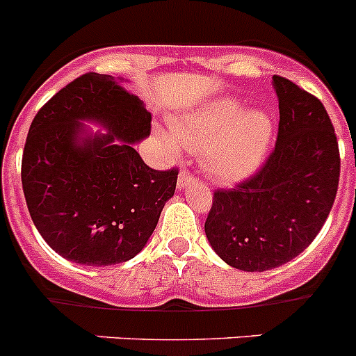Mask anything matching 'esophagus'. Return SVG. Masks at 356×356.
<instances>
[{"instance_id": "obj_1", "label": "esophagus", "mask_w": 356, "mask_h": 356, "mask_svg": "<svg viewBox=\"0 0 356 356\" xmlns=\"http://www.w3.org/2000/svg\"><path fill=\"white\" fill-rule=\"evenodd\" d=\"M194 181H197V178H195L194 175H192L191 171H188V169H181L180 171V175H178V187L180 188H184L185 185H188V184H194Z\"/></svg>"}]
</instances>
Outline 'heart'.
<instances>
[{
	"label": "heart",
	"mask_w": 356,
	"mask_h": 356,
	"mask_svg": "<svg viewBox=\"0 0 356 356\" xmlns=\"http://www.w3.org/2000/svg\"><path fill=\"white\" fill-rule=\"evenodd\" d=\"M172 132L188 149H204V168L220 181L249 176L265 159L273 122L265 111H247L234 99L210 102L187 118L175 120Z\"/></svg>",
	"instance_id": "heart-1"
}]
</instances>
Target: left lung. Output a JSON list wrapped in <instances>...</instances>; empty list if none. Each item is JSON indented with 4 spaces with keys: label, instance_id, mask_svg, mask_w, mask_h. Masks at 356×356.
Instances as JSON below:
<instances>
[{
    "label": "left lung",
    "instance_id": "1",
    "mask_svg": "<svg viewBox=\"0 0 356 356\" xmlns=\"http://www.w3.org/2000/svg\"><path fill=\"white\" fill-rule=\"evenodd\" d=\"M277 141L252 176L217 188L204 233L229 266L266 272L304 252L321 231L341 175L337 136L321 100L273 76Z\"/></svg>",
    "mask_w": 356,
    "mask_h": 356
}]
</instances>
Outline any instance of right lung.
<instances>
[{"label":"right lung","instance_id":"add662e5","mask_svg":"<svg viewBox=\"0 0 356 356\" xmlns=\"http://www.w3.org/2000/svg\"><path fill=\"white\" fill-rule=\"evenodd\" d=\"M79 119L110 132L79 145ZM152 114L106 74L86 72L40 107L22 152L21 180L33 224L65 259L118 265L143 250L178 169L148 168L134 149Z\"/></svg>","mask_w":356,"mask_h":356}]
</instances>
